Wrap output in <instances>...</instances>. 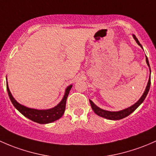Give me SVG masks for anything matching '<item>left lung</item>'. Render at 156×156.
<instances>
[{"mask_svg": "<svg viewBox=\"0 0 156 156\" xmlns=\"http://www.w3.org/2000/svg\"><path fill=\"white\" fill-rule=\"evenodd\" d=\"M133 37H134V39L135 40V41L137 42V44L139 45V46H140V47L143 49L142 45H141L139 41H138L137 38L136 37L135 35L133 34ZM146 62H147V65H148L149 67H150V64H149V61H148V58H147V56H146ZM150 73H151V70H150ZM150 84H151V78H150H150H149V81H148V83H147V87H146L145 91H144V94H143V95L141 96L139 100H138L135 103V104H133L132 106H131V107H128V108L125 109V110H120V111L113 112V111H107V110H103V109L100 108V107H98V106H96L95 104H94V103L91 101V100H89L90 104H91V108H92L93 111H94V113L97 114L98 115H99V116L104 117V118L107 119H110V120L122 119H123V118H125V117L128 116V115H129L131 113H133V112H134V110H135L136 109H137V107H139V106L140 105V104H142L143 102H144V101L145 100L146 97H147V94H148L149 91H150Z\"/></svg>", "mask_w": 156, "mask_h": 156, "instance_id": "8db88e82", "label": "left lung"}]
</instances>
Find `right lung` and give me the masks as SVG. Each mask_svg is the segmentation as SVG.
<instances>
[{
  "label": "right lung",
  "mask_w": 156,
  "mask_h": 156,
  "mask_svg": "<svg viewBox=\"0 0 156 156\" xmlns=\"http://www.w3.org/2000/svg\"><path fill=\"white\" fill-rule=\"evenodd\" d=\"M71 88L72 85L67 86L62 100L53 108L48 109V110H36V109H32L25 107V106L22 105L17 102L15 100V98L12 97L9 87H8L7 83H6V89H7L8 94H9V99H10L11 102L13 104L14 107L25 117L35 122L40 123V124H47V123L52 122H55V120L60 119L63 115L65 110V107H66L67 96H68Z\"/></svg>",
  "instance_id": "obj_1"
}]
</instances>
